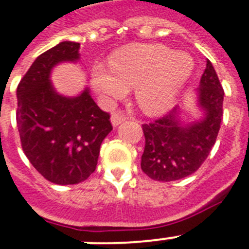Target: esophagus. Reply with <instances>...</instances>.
<instances>
[{"label": "esophagus", "mask_w": 249, "mask_h": 249, "mask_svg": "<svg viewBox=\"0 0 249 249\" xmlns=\"http://www.w3.org/2000/svg\"><path fill=\"white\" fill-rule=\"evenodd\" d=\"M125 115L123 114V112H120V111H115V112H112V115H111V123H112V125L114 126H118L119 124H121L123 121H125Z\"/></svg>", "instance_id": "esophagus-1"}]
</instances>
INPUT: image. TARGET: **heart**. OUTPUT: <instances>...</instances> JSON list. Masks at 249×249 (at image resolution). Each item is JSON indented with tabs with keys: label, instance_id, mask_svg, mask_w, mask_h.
I'll list each match as a JSON object with an SVG mask.
<instances>
[{
	"label": "heart",
	"instance_id": "heart-1",
	"mask_svg": "<svg viewBox=\"0 0 249 249\" xmlns=\"http://www.w3.org/2000/svg\"><path fill=\"white\" fill-rule=\"evenodd\" d=\"M111 70L101 64L92 69V86L106 101L125 96L135 88V98L144 112L160 115L179 98L193 70V60L162 44H129L110 56Z\"/></svg>",
	"mask_w": 249,
	"mask_h": 249
}]
</instances>
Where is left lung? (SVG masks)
<instances>
[{
	"mask_svg": "<svg viewBox=\"0 0 249 249\" xmlns=\"http://www.w3.org/2000/svg\"><path fill=\"white\" fill-rule=\"evenodd\" d=\"M197 92L205 111L203 120L183 126L178 118L179 108L174 107L162 118L142 125L145 144L141 167L153 180L189 177L201 167L215 144L224 114V89L209 60Z\"/></svg>",
	"mask_w": 249,
	"mask_h": 249,
	"instance_id": "8db88e82",
	"label": "left lung"
}]
</instances>
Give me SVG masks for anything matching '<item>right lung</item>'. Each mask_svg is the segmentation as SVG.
Segmentation results:
<instances>
[{
  "label": "right lung",
  "instance_id": "obj_1",
  "mask_svg": "<svg viewBox=\"0 0 249 249\" xmlns=\"http://www.w3.org/2000/svg\"><path fill=\"white\" fill-rule=\"evenodd\" d=\"M80 44L61 42L36 58L16 96V124L25 156L48 181L78 184L94 173L101 143L112 130L110 114L86 89L68 98L54 92L50 72L61 61H76Z\"/></svg>",
  "mask_w": 249,
  "mask_h": 249
}]
</instances>
